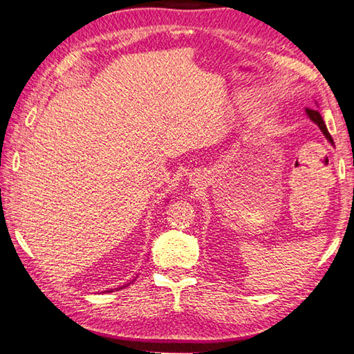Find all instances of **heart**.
I'll return each instance as SVG.
<instances>
[{
  "instance_id": "b5f03b06",
  "label": "heart",
  "mask_w": 354,
  "mask_h": 354,
  "mask_svg": "<svg viewBox=\"0 0 354 354\" xmlns=\"http://www.w3.org/2000/svg\"><path fill=\"white\" fill-rule=\"evenodd\" d=\"M156 158V151H151V154H149V160H154Z\"/></svg>"
}]
</instances>
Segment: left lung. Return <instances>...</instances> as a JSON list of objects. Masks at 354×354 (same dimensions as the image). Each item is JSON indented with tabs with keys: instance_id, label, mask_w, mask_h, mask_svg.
<instances>
[{
	"instance_id": "1",
	"label": "left lung",
	"mask_w": 354,
	"mask_h": 354,
	"mask_svg": "<svg viewBox=\"0 0 354 354\" xmlns=\"http://www.w3.org/2000/svg\"><path fill=\"white\" fill-rule=\"evenodd\" d=\"M306 115H308V118L310 120V122L315 123L317 127L320 128V131L323 133V136L326 137V140H328L329 143H331V145L334 147V140H333V137L329 136V133H328V128H326L325 122H323V118H322V115H320V112H319V111H314V109H306Z\"/></svg>"
}]
</instances>
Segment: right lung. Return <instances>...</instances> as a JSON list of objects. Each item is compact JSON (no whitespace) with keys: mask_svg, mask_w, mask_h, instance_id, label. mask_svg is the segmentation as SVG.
Here are the masks:
<instances>
[{"mask_svg":"<svg viewBox=\"0 0 354 354\" xmlns=\"http://www.w3.org/2000/svg\"><path fill=\"white\" fill-rule=\"evenodd\" d=\"M128 284H129V283H128ZM128 284H127V286H128ZM127 286H122V287H117V290H118V289H123V287H127ZM112 290H113V289H111V290H107V292H112Z\"/></svg>","mask_w":354,"mask_h":354,"instance_id":"1","label":"right lung"}]
</instances>
